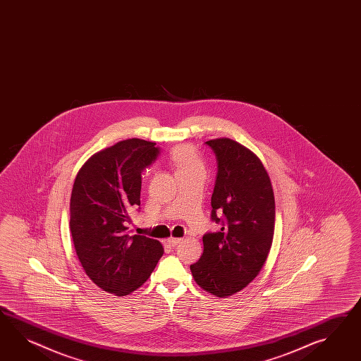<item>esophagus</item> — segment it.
Returning a JSON list of instances; mask_svg holds the SVG:
<instances>
[{"instance_id": "obj_1", "label": "esophagus", "mask_w": 361, "mask_h": 361, "mask_svg": "<svg viewBox=\"0 0 361 361\" xmlns=\"http://www.w3.org/2000/svg\"><path fill=\"white\" fill-rule=\"evenodd\" d=\"M183 241V238H168V245L169 246H176L180 244Z\"/></svg>"}]
</instances>
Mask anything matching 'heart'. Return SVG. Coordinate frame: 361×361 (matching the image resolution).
Listing matches in <instances>:
<instances>
[{
  "instance_id": "1",
  "label": "heart",
  "mask_w": 361,
  "mask_h": 361,
  "mask_svg": "<svg viewBox=\"0 0 361 361\" xmlns=\"http://www.w3.org/2000/svg\"><path fill=\"white\" fill-rule=\"evenodd\" d=\"M172 163L176 168V175L181 173H189L195 171H202L203 163L201 158L197 155L195 149L190 146H181L175 149L171 155Z\"/></svg>"
}]
</instances>
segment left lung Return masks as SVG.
Wrapping results in <instances>:
<instances>
[{"label":"left lung","instance_id":"obj_1","mask_svg":"<svg viewBox=\"0 0 361 361\" xmlns=\"http://www.w3.org/2000/svg\"><path fill=\"white\" fill-rule=\"evenodd\" d=\"M218 172L212 221L218 232L203 235V255L190 264L194 281L218 298L245 288L261 271L274 238L273 186L261 160L228 138L207 141Z\"/></svg>","mask_w":361,"mask_h":361}]
</instances>
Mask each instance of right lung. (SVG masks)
I'll list each match as a JSON object with an SVG mask.
<instances>
[{"mask_svg": "<svg viewBox=\"0 0 361 361\" xmlns=\"http://www.w3.org/2000/svg\"><path fill=\"white\" fill-rule=\"evenodd\" d=\"M155 145L118 142L88 159L73 185L71 232L80 264L117 296L140 288L164 253L158 240L128 232L130 212L141 204L142 172L160 154Z\"/></svg>", "mask_w": 361, "mask_h": 361, "instance_id": "right-lung-1", "label": "right lung"}]
</instances>
